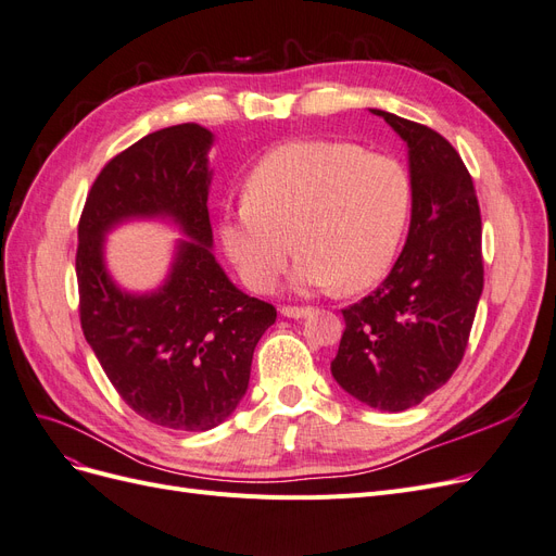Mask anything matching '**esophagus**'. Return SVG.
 Listing matches in <instances>:
<instances>
[{
	"instance_id": "esophagus-1",
	"label": "esophagus",
	"mask_w": 556,
	"mask_h": 556,
	"mask_svg": "<svg viewBox=\"0 0 556 556\" xmlns=\"http://www.w3.org/2000/svg\"><path fill=\"white\" fill-rule=\"evenodd\" d=\"M280 313H282L285 317H292V319H301V317H306V315H311V308H299V306H282V308H280Z\"/></svg>"
}]
</instances>
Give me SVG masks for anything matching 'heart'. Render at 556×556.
I'll use <instances>...</instances> for the list:
<instances>
[{
  "label": "heart",
  "mask_w": 556,
  "mask_h": 556,
  "mask_svg": "<svg viewBox=\"0 0 556 556\" xmlns=\"http://www.w3.org/2000/svg\"><path fill=\"white\" fill-rule=\"evenodd\" d=\"M243 197L223 215L217 239L257 294L278 288L292 248L299 290L371 288L390 271L413 199L396 160L325 139L276 146L250 172Z\"/></svg>",
  "instance_id": "1"
}]
</instances>
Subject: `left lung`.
<instances>
[{"label": "left lung", "instance_id": "1", "mask_svg": "<svg viewBox=\"0 0 556 556\" xmlns=\"http://www.w3.org/2000/svg\"><path fill=\"white\" fill-rule=\"evenodd\" d=\"M408 148L410 227L390 276L343 311L331 376L366 406L401 413L443 387L464 357L482 294L473 180L439 131L368 109Z\"/></svg>", "mask_w": 556, "mask_h": 556}]
</instances>
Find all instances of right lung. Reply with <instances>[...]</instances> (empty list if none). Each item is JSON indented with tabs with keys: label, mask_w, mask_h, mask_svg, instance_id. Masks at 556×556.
<instances>
[{
	"label": "right lung",
	"mask_w": 556,
	"mask_h": 556,
	"mask_svg": "<svg viewBox=\"0 0 556 556\" xmlns=\"http://www.w3.org/2000/svg\"><path fill=\"white\" fill-rule=\"evenodd\" d=\"M215 137L185 123L148 134L97 176L78 223L80 327L111 384L148 422L208 431L237 410L252 352L276 308L248 296L213 255L208 150ZM160 219L184 237L167 278L131 293L110 276L105 237Z\"/></svg>",
	"instance_id": "add662e5"
}]
</instances>
